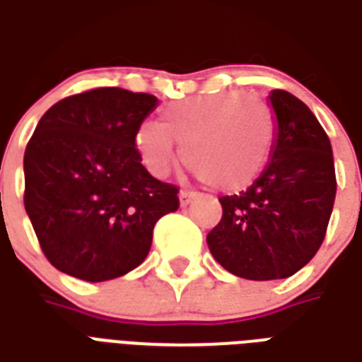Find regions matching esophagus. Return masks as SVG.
<instances>
[{"label": "esophagus", "instance_id": "1", "mask_svg": "<svg viewBox=\"0 0 362 362\" xmlns=\"http://www.w3.org/2000/svg\"><path fill=\"white\" fill-rule=\"evenodd\" d=\"M194 197H196V194H192V192H186V189H182L180 194H178V199H180L182 207H186V205L192 204V202H194Z\"/></svg>", "mask_w": 362, "mask_h": 362}]
</instances>
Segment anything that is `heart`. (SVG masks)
<instances>
[{
	"instance_id": "1",
	"label": "heart",
	"mask_w": 362,
	"mask_h": 362,
	"mask_svg": "<svg viewBox=\"0 0 362 362\" xmlns=\"http://www.w3.org/2000/svg\"><path fill=\"white\" fill-rule=\"evenodd\" d=\"M275 139L273 114L264 100L238 90L192 96L168 104L160 124L145 122L135 132L141 165L165 178L178 157L211 188L240 192L266 168Z\"/></svg>"
}]
</instances>
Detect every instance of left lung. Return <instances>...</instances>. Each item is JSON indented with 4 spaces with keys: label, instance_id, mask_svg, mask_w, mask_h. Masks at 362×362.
<instances>
[{
    "label": "left lung",
    "instance_id": "8db88e82",
    "mask_svg": "<svg viewBox=\"0 0 362 362\" xmlns=\"http://www.w3.org/2000/svg\"><path fill=\"white\" fill-rule=\"evenodd\" d=\"M275 139L266 168L238 196L221 197L207 235L213 258L236 277L285 279L324 243L335 199L332 143L310 108L287 90L269 93Z\"/></svg>",
    "mask_w": 362,
    "mask_h": 362
}]
</instances>
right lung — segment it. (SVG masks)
I'll list each match as a JSON object with an SVG mask.
<instances>
[{
	"mask_svg": "<svg viewBox=\"0 0 362 362\" xmlns=\"http://www.w3.org/2000/svg\"><path fill=\"white\" fill-rule=\"evenodd\" d=\"M157 96L118 87L67 96L25 151V209L59 272L100 283L147 258L153 228L178 209V188L153 178L134 139Z\"/></svg>",
	"mask_w": 362,
	"mask_h": 362,
	"instance_id": "add662e5",
	"label": "right lung"
}]
</instances>
